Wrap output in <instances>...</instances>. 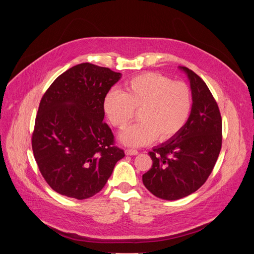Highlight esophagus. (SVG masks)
Segmentation results:
<instances>
[{
    "instance_id": "esophagus-1",
    "label": "esophagus",
    "mask_w": 254,
    "mask_h": 254,
    "mask_svg": "<svg viewBox=\"0 0 254 254\" xmlns=\"http://www.w3.org/2000/svg\"><path fill=\"white\" fill-rule=\"evenodd\" d=\"M125 153H126V155H127V156H134V155H137V154H138V152H137L136 150H132V149H127V150L125 151Z\"/></svg>"
}]
</instances>
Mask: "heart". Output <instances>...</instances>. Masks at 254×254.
Instances as JSON below:
<instances>
[{"label":"heart","instance_id":"b5f03b06","mask_svg":"<svg viewBox=\"0 0 254 254\" xmlns=\"http://www.w3.org/2000/svg\"><path fill=\"white\" fill-rule=\"evenodd\" d=\"M104 113L111 124L124 129L138 111L140 122L121 134V140L130 147L167 141L187 124L192 110V93L183 81L157 72L138 74L125 83L124 92L112 89L103 99Z\"/></svg>","mask_w":254,"mask_h":254}]
</instances>
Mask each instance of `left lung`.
Here are the masks:
<instances>
[{"label":"left lung","mask_w":254,"mask_h":254,"mask_svg":"<svg viewBox=\"0 0 254 254\" xmlns=\"http://www.w3.org/2000/svg\"><path fill=\"white\" fill-rule=\"evenodd\" d=\"M192 110L183 129L149 153L152 168L142 183L156 197L178 200L197 191L207 181L222 146V119L218 104L203 79L187 67Z\"/></svg>","instance_id":"1"}]
</instances>
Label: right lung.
I'll return each mask as SVG.
<instances>
[{"mask_svg":"<svg viewBox=\"0 0 254 254\" xmlns=\"http://www.w3.org/2000/svg\"><path fill=\"white\" fill-rule=\"evenodd\" d=\"M122 77L119 72L81 63L59 75L41 98L32 150L47 184L78 200L98 193L124 150L103 122V99Z\"/></svg>","mask_w":254,"mask_h":254,"instance_id":"obj_1","label":"right lung"}]
</instances>
